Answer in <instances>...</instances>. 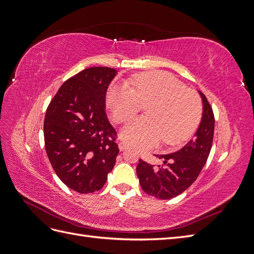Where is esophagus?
Here are the masks:
<instances>
[{"instance_id": "obj_1", "label": "esophagus", "mask_w": 254, "mask_h": 254, "mask_svg": "<svg viewBox=\"0 0 254 254\" xmlns=\"http://www.w3.org/2000/svg\"><path fill=\"white\" fill-rule=\"evenodd\" d=\"M128 147V145L125 142H120L119 143V148L120 150H125Z\"/></svg>"}]
</instances>
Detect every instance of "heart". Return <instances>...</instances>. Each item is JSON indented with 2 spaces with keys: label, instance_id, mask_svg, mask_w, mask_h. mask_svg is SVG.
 I'll use <instances>...</instances> for the list:
<instances>
[{
  "label": "heart",
  "instance_id": "1",
  "mask_svg": "<svg viewBox=\"0 0 254 254\" xmlns=\"http://www.w3.org/2000/svg\"><path fill=\"white\" fill-rule=\"evenodd\" d=\"M127 83L112 86L107 104L115 123H125L146 106V118L134 119L122 129L128 144L146 149L163 140L171 146L194 132L201 120L202 104L198 93L165 72H142Z\"/></svg>",
  "mask_w": 254,
  "mask_h": 254
}]
</instances>
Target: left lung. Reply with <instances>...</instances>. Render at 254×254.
I'll list each match as a JSON object with an SVG mask.
<instances>
[{
  "label": "left lung",
  "mask_w": 254,
  "mask_h": 254,
  "mask_svg": "<svg viewBox=\"0 0 254 254\" xmlns=\"http://www.w3.org/2000/svg\"><path fill=\"white\" fill-rule=\"evenodd\" d=\"M202 120L195 136L183 148L168 155H157L163 165H151L140 159L136 175L146 194L171 199L189 189L202 171L210 155L214 136V113L204 94Z\"/></svg>",
  "instance_id": "left-lung-1"
}]
</instances>
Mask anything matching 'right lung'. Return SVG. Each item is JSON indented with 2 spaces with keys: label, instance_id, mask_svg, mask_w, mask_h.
<instances>
[{
  "label": "right lung",
  "instance_id": "right-lung-1",
  "mask_svg": "<svg viewBox=\"0 0 254 254\" xmlns=\"http://www.w3.org/2000/svg\"><path fill=\"white\" fill-rule=\"evenodd\" d=\"M117 71L93 66L63 83L44 119V146L59 179L80 194L99 190L112 171L118 133L106 114V92Z\"/></svg>",
  "mask_w": 254,
  "mask_h": 254
}]
</instances>
